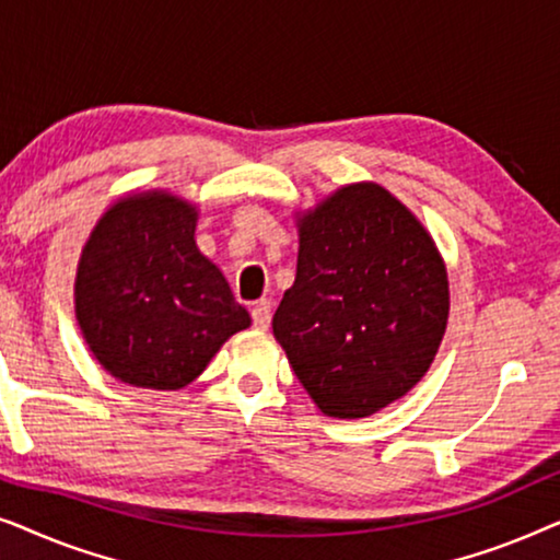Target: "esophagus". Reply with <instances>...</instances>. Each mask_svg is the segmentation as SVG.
Segmentation results:
<instances>
[{"instance_id": "obj_1", "label": "esophagus", "mask_w": 560, "mask_h": 560, "mask_svg": "<svg viewBox=\"0 0 560 560\" xmlns=\"http://www.w3.org/2000/svg\"><path fill=\"white\" fill-rule=\"evenodd\" d=\"M270 320H272V305L267 298H262V301L252 305V324H255V328H262L265 331V328L270 326Z\"/></svg>"}]
</instances>
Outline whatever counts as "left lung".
Instances as JSON below:
<instances>
[{
  "label": "left lung",
  "instance_id": "left-lung-1",
  "mask_svg": "<svg viewBox=\"0 0 560 560\" xmlns=\"http://www.w3.org/2000/svg\"><path fill=\"white\" fill-rule=\"evenodd\" d=\"M448 318L446 267L423 224L374 183L301 219L293 288L272 331L331 418H366L431 366Z\"/></svg>",
  "mask_w": 560,
  "mask_h": 560
}]
</instances>
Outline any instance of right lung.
I'll use <instances>...</instances> for the list:
<instances>
[{"label": "right lung", "mask_w": 560, "mask_h": 560, "mask_svg": "<svg viewBox=\"0 0 560 560\" xmlns=\"http://www.w3.org/2000/svg\"><path fill=\"white\" fill-rule=\"evenodd\" d=\"M194 232V206L144 194L114 203L83 247L75 318L104 370L127 385L186 387L249 326Z\"/></svg>", "instance_id": "add662e5"}]
</instances>
